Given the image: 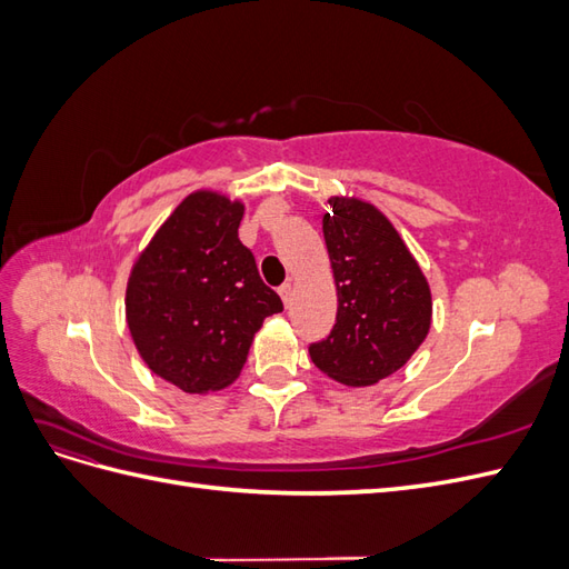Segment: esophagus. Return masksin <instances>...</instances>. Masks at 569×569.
<instances>
[{
	"instance_id": "obj_1",
	"label": "esophagus",
	"mask_w": 569,
	"mask_h": 569,
	"mask_svg": "<svg viewBox=\"0 0 569 569\" xmlns=\"http://www.w3.org/2000/svg\"><path fill=\"white\" fill-rule=\"evenodd\" d=\"M280 297H282V301H284V306L291 301V295H295V284H291V282H284L280 289Z\"/></svg>"
}]
</instances>
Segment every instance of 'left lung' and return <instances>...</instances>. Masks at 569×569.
Here are the masks:
<instances>
[{
  "label": "left lung",
  "mask_w": 569,
  "mask_h": 569,
  "mask_svg": "<svg viewBox=\"0 0 569 569\" xmlns=\"http://www.w3.org/2000/svg\"><path fill=\"white\" fill-rule=\"evenodd\" d=\"M322 232L337 284V322L311 343L320 372L370 387L408 363L432 327V291L391 220L358 197H330Z\"/></svg>",
  "instance_id": "1"
}]
</instances>
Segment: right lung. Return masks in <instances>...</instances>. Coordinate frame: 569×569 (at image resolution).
Here are the masks:
<instances>
[{
	"mask_svg": "<svg viewBox=\"0 0 569 569\" xmlns=\"http://www.w3.org/2000/svg\"><path fill=\"white\" fill-rule=\"evenodd\" d=\"M244 201L197 189L180 201L132 263L128 330L147 368L182 389H226L242 372L253 335L282 301L239 242Z\"/></svg>",
	"mask_w": 569,
	"mask_h": 569,
	"instance_id": "right-lung-1",
	"label": "right lung"
}]
</instances>
